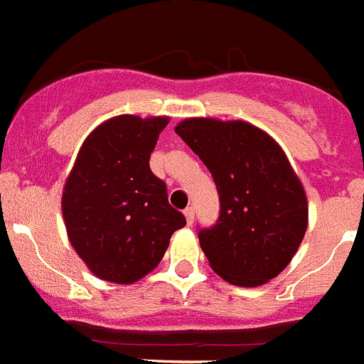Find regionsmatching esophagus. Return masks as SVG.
<instances>
[{"label":"esophagus","instance_id":"1","mask_svg":"<svg viewBox=\"0 0 364 364\" xmlns=\"http://www.w3.org/2000/svg\"><path fill=\"white\" fill-rule=\"evenodd\" d=\"M184 215H186V220H188V225H191V223L195 222V209L188 208L184 211Z\"/></svg>","mask_w":364,"mask_h":364}]
</instances>
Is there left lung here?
Wrapping results in <instances>:
<instances>
[{
	"label": "left lung",
	"mask_w": 364,
	"mask_h": 364,
	"mask_svg": "<svg viewBox=\"0 0 364 364\" xmlns=\"http://www.w3.org/2000/svg\"><path fill=\"white\" fill-rule=\"evenodd\" d=\"M176 135L213 175L220 216L200 229L213 271L238 287H258L291 263L309 223L306 195L272 136L243 121L186 119Z\"/></svg>",
	"instance_id": "8db88e82"
}]
</instances>
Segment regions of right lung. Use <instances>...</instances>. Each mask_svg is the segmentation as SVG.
I'll use <instances>...</instances> for the list:
<instances>
[{"label":"right lung","mask_w":364,"mask_h":364,"mask_svg":"<svg viewBox=\"0 0 364 364\" xmlns=\"http://www.w3.org/2000/svg\"><path fill=\"white\" fill-rule=\"evenodd\" d=\"M168 117L119 115L82 142L63 189V218L72 247L97 278L135 283L160 263L184 215L149 169Z\"/></svg>","instance_id":"right-lung-1"}]
</instances>
